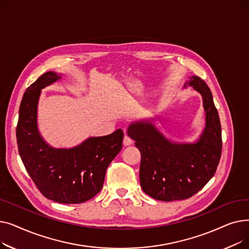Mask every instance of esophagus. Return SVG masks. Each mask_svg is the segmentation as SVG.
<instances>
[{"mask_svg":"<svg viewBox=\"0 0 249 249\" xmlns=\"http://www.w3.org/2000/svg\"><path fill=\"white\" fill-rule=\"evenodd\" d=\"M123 144H124L125 146H129V145H131V144H132V139L130 138L129 136L125 135V136H124V139H123Z\"/></svg>","mask_w":249,"mask_h":249,"instance_id":"34e87169","label":"esophagus"}]
</instances>
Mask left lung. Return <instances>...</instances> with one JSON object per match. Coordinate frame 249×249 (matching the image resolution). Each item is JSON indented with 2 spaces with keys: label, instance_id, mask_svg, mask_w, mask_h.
Instances as JSON below:
<instances>
[{
  "label": "left lung",
  "instance_id": "1",
  "mask_svg": "<svg viewBox=\"0 0 249 249\" xmlns=\"http://www.w3.org/2000/svg\"><path fill=\"white\" fill-rule=\"evenodd\" d=\"M188 86L202 96L206 116L205 128L197 141L179 143L167 139L154 119L132 122L127 129L141 154L140 186L155 200H185L197 194L215 175L221 158V124L211 90L197 75L190 76L184 88Z\"/></svg>",
  "mask_w": 249,
  "mask_h": 249
}]
</instances>
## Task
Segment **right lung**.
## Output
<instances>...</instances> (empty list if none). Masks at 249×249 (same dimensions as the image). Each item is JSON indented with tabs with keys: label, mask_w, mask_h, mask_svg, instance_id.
Wrapping results in <instances>:
<instances>
[{
	"label": "right lung",
	"mask_w": 249,
	"mask_h": 249,
	"mask_svg": "<svg viewBox=\"0 0 249 249\" xmlns=\"http://www.w3.org/2000/svg\"><path fill=\"white\" fill-rule=\"evenodd\" d=\"M60 78L47 71L26 89L19 109L17 144L26 171L44 197L61 204H81L102 190L109 164L122 149L123 131L89 137L71 148L50 146L38 130V101L41 89Z\"/></svg>",
	"instance_id": "obj_1"
}]
</instances>
